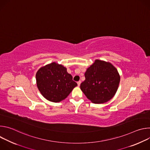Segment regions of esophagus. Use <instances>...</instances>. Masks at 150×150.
I'll return each instance as SVG.
<instances>
[{
  "label": "esophagus",
  "mask_w": 150,
  "mask_h": 150,
  "mask_svg": "<svg viewBox=\"0 0 150 150\" xmlns=\"http://www.w3.org/2000/svg\"><path fill=\"white\" fill-rule=\"evenodd\" d=\"M81 81H79L78 82H77V83H78V86H79L80 84H81Z\"/></svg>",
  "instance_id": "1"
}]
</instances>
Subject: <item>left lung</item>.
<instances>
[{
    "label": "left lung",
    "mask_w": 150,
    "mask_h": 150,
    "mask_svg": "<svg viewBox=\"0 0 150 150\" xmlns=\"http://www.w3.org/2000/svg\"><path fill=\"white\" fill-rule=\"evenodd\" d=\"M80 88L86 97L96 104L109 101L116 94L120 82L116 68L109 62L96 60L85 73Z\"/></svg>",
    "instance_id": "obj_1"
}]
</instances>
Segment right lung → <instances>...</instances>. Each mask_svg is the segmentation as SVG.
Returning a JSON list of instances; mask_svg holds the SVG:
<instances>
[{"instance_id":"right-lung-1","label":"right lung","mask_w":150,"mask_h":150,"mask_svg":"<svg viewBox=\"0 0 150 150\" xmlns=\"http://www.w3.org/2000/svg\"><path fill=\"white\" fill-rule=\"evenodd\" d=\"M36 81L42 96L52 102L66 98L77 86L67 68L55 62L41 68L36 74Z\"/></svg>"}]
</instances>
